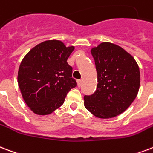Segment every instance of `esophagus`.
Instances as JSON below:
<instances>
[{"instance_id":"obj_1","label":"esophagus","mask_w":153,"mask_h":153,"mask_svg":"<svg viewBox=\"0 0 153 153\" xmlns=\"http://www.w3.org/2000/svg\"><path fill=\"white\" fill-rule=\"evenodd\" d=\"M77 83H78V87H80L82 85V80L81 79H79V80H77Z\"/></svg>"}]
</instances>
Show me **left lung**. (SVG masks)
Instances as JSON below:
<instances>
[{
  "instance_id": "8db88e82",
  "label": "left lung",
  "mask_w": 153,
  "mask_h": 153,
  "mask_svg": "<svg viewBox=\"0 0 153 153\" xmlns=\"http://www.w3.org/2000/svg\"><path fill=\"white\" fill-rule=\"evenodd\" d=\"M91 52L98 84L94 94L84 96L85 108L98 118H113L127 110L138 94V64L130 53L113 43H100Z\"/></svg>"
}]
</instances>
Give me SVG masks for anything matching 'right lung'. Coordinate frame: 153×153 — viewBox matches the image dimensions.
<instances>
[{"label":"right lung","instance_id":"add662e5","mask_svg":"<svg viewBox=\"0 0 153 153\" xmlns=\"http://www.w3.org/2000/svg\"><path fill=\"white\" fill-rule=\"evenodd\" d=\"M74 50L59 40H48L31 49L22 59L17 82L23 100L35 114H51L63 104L77 86L67 59Z\"/></svg>","mask_w":153,"mask_h":153}]
</instances>
